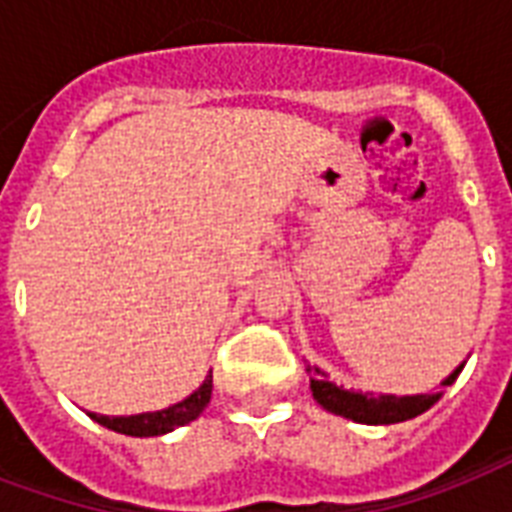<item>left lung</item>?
Segmentation results:
<instances>
[{
    "instance_id": "left-lung-1",
    "label": "left lung",
    "mask_w": 512,
    "mask_h": 512,
    "mask_svg": "<svg viewBox=\"0 0 512 512\" xmlns=\"http://www.w3.org/2000/svg\"><path fill=\"white\" fill-rule=\"evenodd\" d=\"M462 366L451 376L443 379V387H449L459 376ZM310 374L312 395L320 406L336 414V417H347L360 425H395V422H406V419L419 417L422 411L433 406L441 395H406V398H395V395H374V392H352L336 387L334 382L323 379V371L315 366H307Z\"/></svg>"
}]
</instances>
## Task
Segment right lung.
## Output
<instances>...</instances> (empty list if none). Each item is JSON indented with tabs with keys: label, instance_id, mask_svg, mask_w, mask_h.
<instances>
[{
	"label": "right lung",
	"instance_id": "obj_1",
	"mask_svg": "<svg viewBox=\"0 0 512 512\" xmlns=\"http://www.w3.org/2000/svg\"><path fill=\"white\" fill-rule=\"evenodd\" d=\"M213 392V374L205 376V382L189 395L186 400L176 403V406L162 408V411H152V414H136V417H101V414H90L98 425L109 427L114 433L136 435V438H149V435H165L173 427L189 425L192 419H197L205 411V406L211 403Z\"/></svg>",
	"mask_w": 512,
	"mask_h": 512
}]
</instances>
